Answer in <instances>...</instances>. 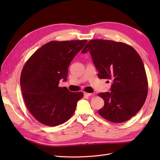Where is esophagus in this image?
I'll return each instance as SVG.
<instances>
[{
	"label": "esophagus",
	"mask_w": 160,
	"mask_h": 160,
	"mask_svg": "<svg viewBox=\"0 0 160 160\" xmlns=\"http://www.w3.org/2000/svg\"><path fill=\"white\" fill-rule=\"evenodd\" d=\"M83 95L86 97H90V96L93 95V93H87V92H83Z\"/></svg>",
	"instance_id": "34e87169"
}]
</instances>
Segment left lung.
Wrapping results in <instances>:
<instances>
[{
	"mask_svg": "<svg viewBox=\"0 0 160 160\" xmlns=\"http://www.w3.org/2000/svg\"><path fill=\"white\" fill-rule=\"evenodd\" d=\"M89 52L100 79L112 80L111 92L98 94L104 106L98 114L115 123L128 121L143 106L148 81L142 61L130 45L111 40L93 39L82 50Z\"/></svg>",
	"mask_w": 160,
	"mask_h": 160,
	"instance_id": "obj_1",
	"label": "left lung"
}]
</instances>
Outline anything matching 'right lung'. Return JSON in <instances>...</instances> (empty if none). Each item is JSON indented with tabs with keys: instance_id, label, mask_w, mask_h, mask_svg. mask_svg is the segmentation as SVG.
Here are the masks:
<instances>
[{
	"instance_id": "obj_1",
	"label": "right lung",
	"mask_w": 160,
	"mask_h": 160,
	"mask_svg": "<svg viewBox=\"0 0 160 160\" xmlns=\"http://www.w3.org/2000/svg\"><path fill=\"white\" fill-rule=\"evenodd\" d=\"M87 40L48 42L33 53L24 65L20 79L22 97L30 113L50 127L62 124L74 114L82 92L59 87L67 80L68 67Z\"/></svg>"
}]
</instances>
